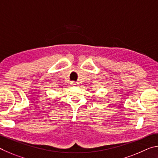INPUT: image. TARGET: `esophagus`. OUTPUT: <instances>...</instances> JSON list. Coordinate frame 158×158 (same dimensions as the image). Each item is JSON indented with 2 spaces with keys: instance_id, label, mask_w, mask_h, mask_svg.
<instances>
[{
  "instance_id": "34e87169",
  "label": "esophagus",
  "mask_w": 158,
  "mask_h": 158,
  "mask_svg": "<svg viewBox=\"0 0 158 158\" xmlns=\"http://www.w3.org/2000/svg\"><path fill=\"white\" fill-rule=\"evenodd\" d=\"M71 85H77V82H71Z\"/></svg>"
}]
</instances>
